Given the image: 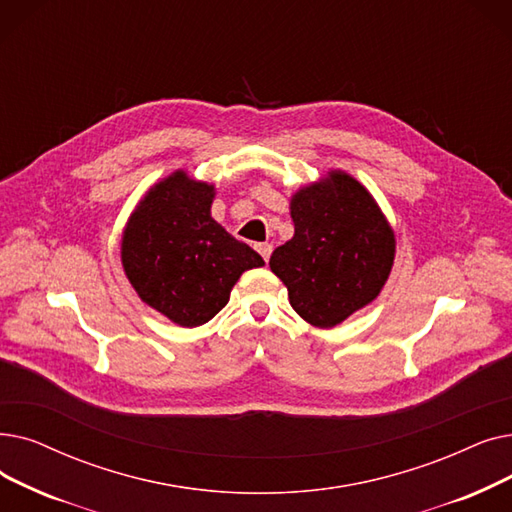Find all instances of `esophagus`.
<instances>
[{
	"instance_id": "34e87169",
	"label": "esophagus",
	"mask_w": 512,
	"mask_h": 512,
	"mask_svg": "<svg viewBox=\"0 0 512 512\" xmlns=\"http://www.w3.org/2000/svg\"><path fill=\"white\" fill-rule=\"evenodd\" d=\"M257 251H259V255L263 257V261L268 263V259H270V255H272V244H270V242H261V244H257Z\"/></svg>"
}]
</instances>
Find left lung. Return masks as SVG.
<instances>
[{"instance_id":"1","label":"left lung","mask_w":512,"mask_h":512,"mask_svg":"<svg viewBox=\"0 0 512 512\" xmlns=\"http://www.w3.org/2000/svg\"><path fill=\"white\" fill-rule=\"evenodd\" d=\"M295 234L270 257L297 314L332 328L372 303L391 274L395 232L364 184L341 169L291 196Z\"/></svg>"}]
</instances>
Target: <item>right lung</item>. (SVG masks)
Wrapping results in <instances>:
<instances>
[{"label": "right lung", "instance_id": "add662e5", "mask_svg": "<svg viewBox=\"0 0 512 512\" xmlns=\"http://www.w3.org/2000/svg\"><path fill=\"white\" fill-rule=\"evenodd\" d=\"M215 186L169 173L146 190L121 236L123 272L138 297L192 328L226 307L238 278L263 259L211 217Z\"/></svg>", "mask_w": 512, "mask_h": 512}]
</instances>
